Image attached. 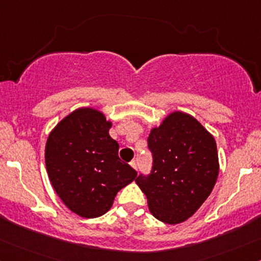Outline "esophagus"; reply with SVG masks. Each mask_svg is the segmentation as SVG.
I'll return each mask as SVG.
<instances>
[{"label": "esophagus", "mask_w": 261, "mask_h": 261, "mask_svg": "<svg viewBox=\"0 0 261 261\" xmlns=\"http://www.w3.org/2000/svg\"><path fill=\"white\" fill-rule=\"evenodd\" d=\"M130 165H131V167L135 168V170L137 171V162H136V161H131Z\"/></svg>", "instance_id": "obj_1"}]
</instances>
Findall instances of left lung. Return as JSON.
I'll return each mask as SVG.
<instances>
[{
	"label": "left lung",
	"mask_w": 261,
	"mask_h": 261,
	"mask_svg": "<svg viewBox=\"0 0 261 261\" xmlns=\"http://www.w3.org/2000/svg\"><path fill=\"white\" fill-rule=\"evenodd\" d=\"M152 168L136 183L147 197L154 218L178 224L196 213L219 172L214 137L188 114L174 111L147 139Z\"/></svg>",
	"instance_id": "1"
}]
</instances>
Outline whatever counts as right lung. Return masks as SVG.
Returning <instances> with one entry per match:
<instances>
[{"label": "right lung", "mask_w": 261, "mask_h": 261, "mask_svg": "<svg viewBox=\"0 0 261 261\" xmlns=\"http://www.w3.org/2000/svg\"><path fill=\"white\" fill-rule=\"evenodd\" d=\"M111 122L91 108L73 111L49 134L45 167L54 191L71 212L96 218L110 210L116 193L137 176L119 159L109 135Z\"/></svg>", "instance_id": "1"}]
</instances>
